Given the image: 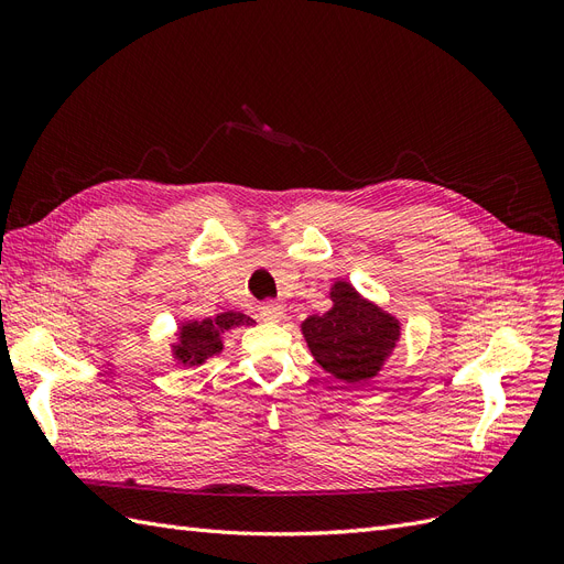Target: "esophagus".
<instances>
[{"label": "esophagus", "mask_w": 564, "mask_h": 564, "mask_svg": "<svg viewBox=\"0 0 564 564\" xmlns=\"http://www.w3.org/2000/svg\"><path fill=\"white\" fill-rule=\"evenodd\" d=\"M259 317L263 322H280L284 317V308L282 303H275V301H265L259 305Z\"/></svg>", "instance_id": "esophagus-1"}]
</instances>
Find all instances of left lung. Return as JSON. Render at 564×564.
<instances>
[{
    "label": "left lung",
    "mask_w": 564,
    "mask_h": 564,
    "mask_svg": "<svg viewBox=\"0 0 564 564\" xmlns=\"http://www.w3.org/2000/svg\"><path fill=\"white\" fill-rule=\"evenodd\" d=\"M332 308L301 322L315 362L348 388L367 386L395 352L402 324L379 303L365 299L348 280L329 286Z\"/></svg>",
    "instance_id": "obj_1"
}]
</instances>
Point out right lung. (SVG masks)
<instances>
[{
  "label": "right lung",
  "mask_w": 564,
  "mask_h": 564,
  "mask_svg": "<svg viewBox=\"0 0 564 564\" xmlns=\"http://www.w3.org/2000/svg\"><path fill=\"white\" fill-rule=\"evenodd\" d=\"M256 324L249 315L226 311L216 317L204 319H181L174 332V340L169 344V352L176 367H199L209 357L224 350V334L237 327H251Z\"/></svg>",
  "instance_id": "right-lung-1"
}]
</instances>
